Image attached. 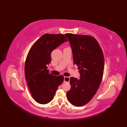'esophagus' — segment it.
<instances>
[{"instance_id": "1", "label": "esophagus", "mask_w": 127, "mask_h": 127, "mask_svg": "<svg viewBox=\"0 0 127 127\" xmlns=\"http://www.w3.org/2000/svg\"><path fill=\"white\" fill-rule=\"evenodd\" d=\"M69 77H64V82H69Z\"/></svg>"}]
</instances>
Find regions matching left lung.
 I'll use <instances>...</instances> for the list:
<instances>
[{
  "label": "left lung",
  "instance_id": "left-lung-1",
  "mask_svg": "<svg viewBox=\"0 0 127 127\" xmlns=\"http://www.w3.org/2000/svg\"><path fill=\"white\" fill-rule=\"evenodd\" d=\"M72 49L73 60L78 67L80 78H70V90L68 100L72 105L86 104L96 93L103 78L104 58L102 50L95 38L71 33L65 34Z\"/></svg>",
  "mask_w": 127,
  "mask_h": 127
}]
</instances>
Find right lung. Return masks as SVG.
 Returning a JSON list of instances; mask_svg holds the SVG:
<instances>
[{
	"instance_id": "obj_1",
	"label": "right lung",
	"mask_w": 127,
	"mask_h": 127,
	"mask_svg": "<svg viewBox=\"0 0 127 127\" xmlns=\"http://www.w3.org/2000/svg\"><path fill=\"white\" fill-rule=\"evenodd\" d=\"M67 41L64 34H45L33 44L26 57V81L33 98L41 104L52 100L58 87L64 82L63 75H53L47 65L51 63V52Z\"/></svg>"
}]
</instances>
